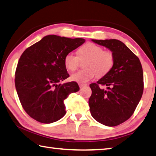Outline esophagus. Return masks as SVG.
<instances>
[{
	"instance_id": "esophagus-1",
	"label": "esophagus",
	"mask_w": 156,
	"mask_h": 156,
	"mask_svg": "<svg viewBox=\"0 0 156 156\" xmlns=\"http://www.w3.org/2000/svg\"><path fill=\"white\" fill-rule=\"evenodd\" d=\"M78 85H79V87H80V88H83L84 87H85L87 84H79Z\"/></svg>"
}]
</instances>
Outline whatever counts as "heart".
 Wrapping results in <instances>:
<instances>
[{
  "mask_svg": "<svg viewBox=\"0 0 156 156\" xmlns=\"http://www.w3.org/2000/svg\"><path fill=\"white\" fill-rule=\"evenodd\" d=\"M81 61H84L85 68L79 70L71 76V79L79 83H86L95 77L106 75L115 63V56L110 51L104 50L102 47L93 43H87L78 51V55L69 52L65 56L64 64L66 69L74 71Z\"/></svg>",
  "mask_w": 156,
  "mask_h": 156,
  "instance_id": "1",
  "label": "heart"
}]
</instances>
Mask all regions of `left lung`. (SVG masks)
Listing matches in <instances>:
<instances>
[{"label":"left lung","instance_id":"8db88e82","mask_svg":"<svg viewBox=\"0 0 156 156\" xmlns=\"http://www.w3.org/2000/svg\"><path fill=\"white\" fill-rule=\"evenodd\" d=\"M108 48L115 56L112 69L90 87V112L95 119L106 126L125 122L133 115L142 97L144 83L140 61L123 42L117 39L96 40ZM100 85L107 87L100 89Z\"/></svg>","mask_w":156,"mask_h":156}]
</instances>
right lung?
Segmentation results:
<instances>
[{"instance_id": "right-lung-1", "label": "right lung", "mask_w": 156, "mask_h": 156, "mask_svg": "<svg viewBox=\"0 0 156 156\" xmlns=\"http://www.w3.org/2000/svg\"><path fill=\"white\" fill-rule=\"evenodd\" d=\"M84 42L82 38L50 35L22 53L16 67L15 85L22 107L33 119L51 123L66 115L64 100L80 88L76 82L58 84L69 76L64 58Z\"/></svg>"}]
</instances>
